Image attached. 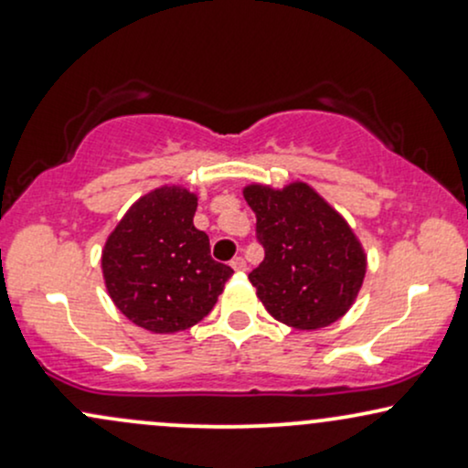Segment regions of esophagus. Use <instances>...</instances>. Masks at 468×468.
I'll return each mask as SVG.
<instances>
[{
  "instance_id": "esophagus-1",
  "label": "esophagus",
  "mask_w": 468,
  "mask_h": 468,
  "mask_svg": "<svg viewBox=\"0 0 468 468\" xmlns=\"http://www.w3.org/2000/svg\"><path fill=\"white\" fill-rule=\"evenodd\" d=\"M230 266H233V271L244 272V271H246V261H244V257H233V261H230Z\"/></svg>"
}]
</instances>
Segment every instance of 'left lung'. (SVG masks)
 Wrapping results in <instances>:
<instances>
[{
	"instance_id": "8db88e82",
	"label": "left lung",
	"mask_w": 468,
	"mask_h": 468,
	"mask_svg": "<svg viewBox=\"0 0 468 468\" xmlns=\"http://www.w3.org/2000/svg\"><path fill=\"white\" fill-rule=\"evenodd\" d=\"M244 197L266 252L249 275L264 308L297 330L341 319L367 271V255L346 218L302 180L283 189L255 182L244 186Z\"/></svg>"
}]
</instances>
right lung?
Returning <instances> with one entry per match:
<instances>
[{
    "mask_svg": "<svg viewBox=\"0 0 468 468\" xmlns=\"http://www.w3.org/2000/svg\"><path fill=\"white\" fill-rule=\"evenodd\" d=\"M197 196L178 185L144 193L112 230L101 255L105 288L132 324L174 335L213 310L233 268L211 257L193 227Z\"/></svg>",
    "mask_w": 468,
    "mask_h": 468,
    "instance_id": "right-lung-1",
    "label": "right lung"
}]
</instances>
